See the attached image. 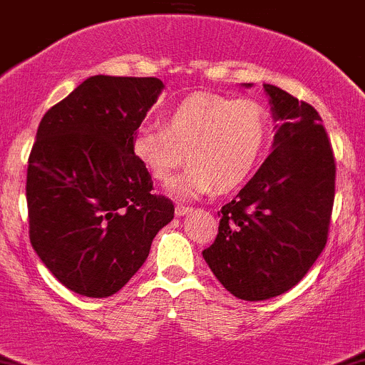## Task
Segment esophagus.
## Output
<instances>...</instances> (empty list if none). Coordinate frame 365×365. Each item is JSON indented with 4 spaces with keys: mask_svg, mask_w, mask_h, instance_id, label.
<instances>
[{
    "mask_svg": "<svg viewBox=\"0 0 365 365\" xmlns=\"http://www.w3.org/2000/svg\"><path fill=\"white\" fill-rule=\"evenodd\" d=\"M175 212H176V215H187L189 212H192V207H185V205H176Z\"/></svg>",
    "mask_w": 365,
    "mask_h": 365,
    "instance_id": "esophagus-1",
    "label": "esophagus"
}]
</instances>
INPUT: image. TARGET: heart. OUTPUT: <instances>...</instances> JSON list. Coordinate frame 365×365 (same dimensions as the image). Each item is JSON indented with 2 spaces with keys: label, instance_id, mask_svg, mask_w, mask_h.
<instances>
[{
  "label": "heart",
  "instance_id": "obj_1",
  "mask_svg": "<svg viewBox=\"0 0 365 365\" xmlns=\"http://www.w3.org/2000/svg\"><path fill=\"white\" fill-rule=\"evenodd\" d=\"M162 125L140 126L132 137V153L158 182H165L187 157V171L169 183V192L182 200L246 182L271 137L264 105L217 94H192L178 101L164 112Z\"/></svg>",
  "mask_w": 365,
  "mask_h": 365
}]
</instances>
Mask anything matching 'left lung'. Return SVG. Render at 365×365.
Here are the masks:
<instances>
[{
    "instance_id": "obj_1",
    "label": "left lung",
    "mask_w": 365,
    "mask_h": 365,
    "mask_svg": "<svg viewBox=\"0 0 365 365\" xmlns=\"http://www.w3.org/2000/svg\"><path fill=\"white\" fill-rule=\"evenodd\" d=\"M264 88L280 123L272 151L221 208L217 237L203 251L222 287L246 302L284 294L305 277L327 246L335 197V158L321 115L280 87Z\"/></svg>"
}]
</instances>
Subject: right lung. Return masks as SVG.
Segmentation results:
<instances>
[{
	"label": "right lung",
	"mask_w": 365,
	"mask_h": 365,
	"mask_svg": "<svg viewBox=\"0 0 365 365\" xmlns=\"http://www.w3.org/2000/svg\"><path fill=\"white\" fill-rule=\"evenodd\" d=\"M158 78L91 76L49 108L28 158L30 242L53 277L87 298L128 284L175 205L132 153Z\"/></svg>",
	"instance_id": "obj_1"
}]
</instances>
